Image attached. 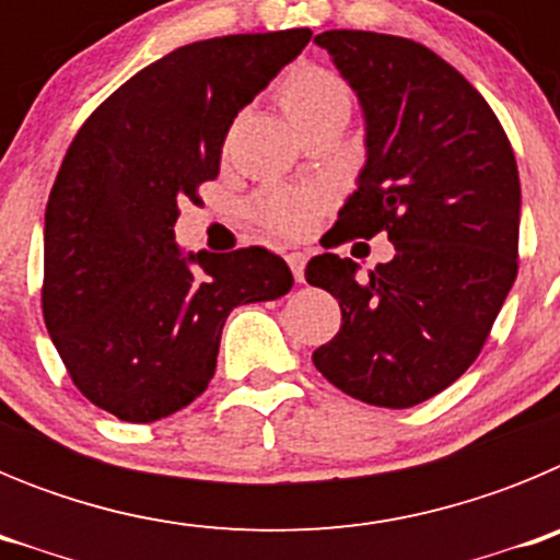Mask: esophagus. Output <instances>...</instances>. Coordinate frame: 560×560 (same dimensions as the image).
I'll return each instance as SVG.
<instances>
[{
  "label": "esophagus",
  "mask_w": 560,
  "mask_h": 560,
  "mask_svg": "<svg viewBox=\"0 0 560 560\" xmlns=\"http://www.w3.org/2000/svg\"><path fill=\"white\" fill-rule=\"evenodd\" d=\"M285 260H289L291 275H294L296 283H305V255L303 252H289V255H285Z\"/></svg>",
  "instance_id": "1"
}]
</instances>
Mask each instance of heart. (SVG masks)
<instances>
[{"instance_id":"heart-1","label":"heart","mask_w":560,"mask_h":560,"mask_svg":"<svg viewBox=\"0 0 560 560\" xmlns=\"http://www.w3.org/2000/svg\"><path fill=\"white\" fill-rule=\"evenodd\" d=\"M280 106L291 126L323 117V114H348V86L330 69L316 63H300L280 83ZM328 207V192L319 187H266L252 201L255 215L266 230L277 235H305L314 230L323 210Z\"/></svg>"}]
</instances>
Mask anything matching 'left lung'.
Wrapping results in <instances>:
<instances>
[{"label": "left lung", "mask_w": 560, "mask_h": 560, "mask_svg": "<svg viewBox=\"0 0 560 560\" xmlns=\"http://www.w3.org/2000/svg\"><path fill=\"white\" fill-rule=\"evenodd\" d=\"M314 42L368 122V165L330 246L378 232L395 246L368 280L350 257H311L305 280L341 308L314 364L350 398L407 409L471 368L516 280V156L485 97L423 44L368 30H325Z\"/></svg>", "instance_id": "obj_1"}]
</instances>
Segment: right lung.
<instances>
[{
	"label": "right lung",
	"mask_w": 560,
	"mask_h": 560,
	"mask_svg": "<svg viewBox=\"0 0 560 560\" xmlns=\"http://www.w3.org/2000/svg\"><path fill=\"white\" fill-rule=\"evenodd\" d=\"M311 42L241 33L173 49L89 114L44 212L42 311L69 378L95 407L151 423L199 398L232 308L289 294L264 246L182 255V201L219 176L237 112Z\"/></svg>",
	"instance_id": "add662e5"
}]
</instances>
